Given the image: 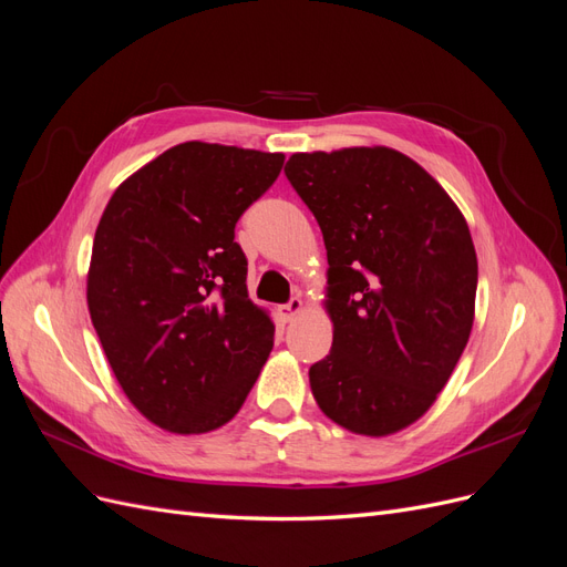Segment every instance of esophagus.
<instances>
[{
	"label": "esophagus",
	"instance_id": "obj_1",
	"mask_svg": "<svg viewBox=\"0 0 567 567\" xmlns=\"http://www.w3.org/2000/svg\"><path fill=\"white\" fill-rule=\"evenodd\" d=\"M300 312H302V300L298 296H293L286 305L279 307V315L284 317V321H293Z\"/></svg>",
	"mask_w": 567,
	"mask_h": 567
}]
</instances>
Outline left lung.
Wrapping results in <instances>:
<instances>
[{
    "instance_id": "8db88e82",
    "label": "left lung",
    "mask_w": 567,
    "mask_h": 567,
    "mask_svg": "<svg viewBox=\"0 0 567 567\" xmlns=\"http://www.w3.org/2000/svg\"><path fill=\"white\" fill-rule=\"evenodd\" d=\"M284 173L329 257L333 346L310 367L326 416L359 435L421 419L466 348L477 257L447 192L385 146L293 153Z\"/></svg>"
}]
</instances>
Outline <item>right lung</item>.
Masks as SVG:
<instances>
[{"instance_id":"1","label":"right lung","mask_w":567,"mask_h":567,"mask_svg":"<svg viewBox=\"0 0 567 567\" xmlns=\"http://www.w3.org/2000/svg\"><path fill=\"white\" fill-rule=\"evenodd\" d=\"M281 165L284 153L186 142L120 184L101 215L92 323L130 402L169 433L231 421L271 352L234 229Z\"/></svg>"}]
</instances>
